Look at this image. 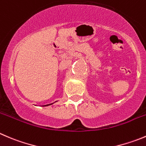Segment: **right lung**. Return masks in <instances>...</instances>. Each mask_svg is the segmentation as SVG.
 I'll list each match as a JSON object with an SVG mask.
<instances>
[{
  "label": "right lung",
  "instance_id": "add662e5",
  "mask_svg": "<svg viewBox=\"0 0 146 146\" xmlns=\"http://www.w3.org/2000/svg\"><path fill=\"white\" fill-rule=\"evenodd\" d=\"M51 104H53V103H51ZM51 104H48V105H45V106H49V105H51Z\"/></svg>",
  "mask_w": 146,
  "mask_h": 146
}]
</instances>
